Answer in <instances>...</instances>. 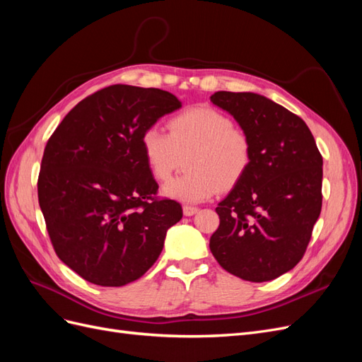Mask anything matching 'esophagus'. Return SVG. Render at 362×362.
Instances as JSON below:
<instances>
[{"instance_id":"1","label":"esophagus","mask_w":362,"mask_h":362,"mask_svg":"<svg viewBox=\"0 0 362 362\" xmlns=\"http://www.w3.org/2000/svg\"><path fill=\"white\" fill-rule=\"evenodd\" d=\"M198 211H199V208L192 206V205H184V206H182L184 216H193V214H196Z\"/></svg>"}]
</instances>
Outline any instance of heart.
I'll list each match as a JSON object with an SVG mask.
<instances>
[{
  "label": "heart",
  "mask_w": 362,
  "mask_h": 362,
  "mask_svg": "<svg viewBox=\"0 0 362 362\" xmlns=\"http://www.w3.org/2000/svg\"><path fill=\"white\" fill-rule=\"evenodd\" d=\"M170 133L148 127L140 137L146 166L157 181H166L182 157L189 172L169 181L163 193L181 202H202L242 181L252 163V145L233 120L210 107H192L169 122Z\"/></svg>",
  "instance_id": "obj_1"
}]
</instances>
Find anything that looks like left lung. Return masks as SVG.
I'll list each match as a JSON object with an SVG mask.
<instances>
[{"instance_id": "obj_1", "label": "left lung", "mask_w": 362, "mask_h": 362, "mask_svg": "<svg viewBox=\"0 0 362 362\" xmlns=\"http://www.w3.org/2000/svg\"><path fill=\"white\" fill-rule=\"evenodd\" d=\"M214 105L249 137L252 163L218 202L210 250L226 272L266 282L302 259L322 211L323 158L303 120L252 92H216Z\"/></svg>"}]
</instances>
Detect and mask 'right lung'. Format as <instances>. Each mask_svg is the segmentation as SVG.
<instances>
[{
	"mask_svg": "<svg viewBox=\"0 0 362 362\" xmlns=\"http://www.w3.org/2000/svg\"><path fill=\"white\" fill-rule=\"evenodd\" d=\"M181 108L154 87L115 84L76 104L49 137L37 181L54 250L101 287L144 276L182 208L158 190L140 149L141 133Z\"/></svg>",
	"mask_w": 362,
	"mask_h": 362,
	"instance_id": "right-lung-1",
	"label": "right lung"
}]
</instances>
